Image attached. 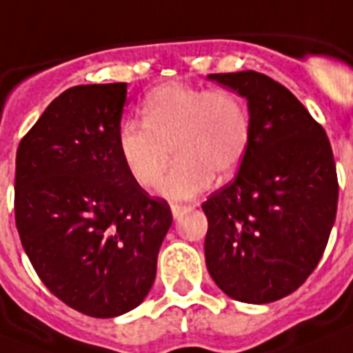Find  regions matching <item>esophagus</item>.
Wrapping results in <instances>:
<instances>
[{"mask_svg":"<svg viewBox=\"0 0 353 353\" xmlns=\"http://www.w3.org/2000/svg\"><path fill=\"white\" fill-rule=\"evenodd\" d=\"M191 210H193V205H190V204H173L171 205V211H173L174 219H180V216L185 215V213H190Z\"/></svg>","mask_w":353,"mask_h":353,"instance_id":"1","label":"esophagus"}]
</instances>
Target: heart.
<instances>
[{"label": "heart", "instance_id": "heart-1", "mask_svg": "<svg viewBox=\"0 0 353 353\" xmlns=\"http://www.w3.org/2000/svg\"><path fill=\"white\" fill-rule=\"evenodd\" d=\"M142 122L118 131V153L132 182L153 190L173 157L179 163L160 193L188 200L205 191L215 173L239 169L252 142V117L236 92L185 83H163L142 101Z\"/></svg>", "mask_w": 353, "mask_h": 353}]
</instances>
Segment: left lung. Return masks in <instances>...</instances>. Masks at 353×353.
Returning a JSON list of instances; mask_svg holds the SVG:
<instances>
[{"mask_svg": "<svg viewBox=\"0 0 353 353\" xmlns=\"http://www.w3.org/2000/svg\"><path fill=\"white\" fill-rule=\"evenodd\" d=\"M208 78L246 98L252 117L239 173L202 204L208 272L235 301L273 303L312 275L328 244L339 199L332 145L306 107L270 76Z\"/></svg>", "mask_w": 353, "mask_h": 353, "instance_id": "1", "label": "left lung"}]
</instances>
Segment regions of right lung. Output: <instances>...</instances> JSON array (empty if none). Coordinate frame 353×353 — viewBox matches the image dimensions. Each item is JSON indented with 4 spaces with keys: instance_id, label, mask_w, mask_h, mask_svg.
<instances>
[{
    "instance_id": "obj_1",
    "label": "right lung",
    "mask_w": 353,
    "mask_h": 353,
    "mask_svg": "<svg viewBox=\"0 0 353 353\" xmlns=\"http://www.w3.org/2000/svg\"><path fill=\"white\" fill-rule=\"evenodd\" d=\"M128 83L61 92L19 142L16 228L41 283L80 314L137 308L157 277L173 215L132 182L118 153Z\"/></svg>"
}]
</instances>
